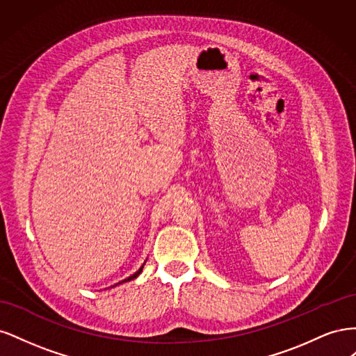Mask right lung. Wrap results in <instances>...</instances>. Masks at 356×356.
<instances>
[{"mask_svg":"<svg viewBox=\"0 0 356 356\" xmlns=\"http://www.w3.org/2000/svg\"><path fill=\"white\" fill-rule=\"evenodd\" d=\"M143 267H144V266H143ZM143 267H141V268H139V270H138L136 273H134L132 276H129L127 279H124V281H122V282H129V281H132V279H135V277H136V276H138L139 273H141V272H143ZM122 282H120V284H122Z\"/></svg>","mask_w":356,"mask_h":356,"instance_id":"right-lung-1","label":"right lung"}]
</instances>
